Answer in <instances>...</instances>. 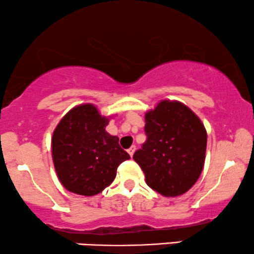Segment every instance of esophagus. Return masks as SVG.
Masks as SVG:
<instances>
[{"instance_id": "obj_1", "label": "esophagus", "mask_w": 254, "mask_h": 254, "mask_svg": "<svg viewBox=\"0 0 254 254\" xmlns=\"http://www.w3.org/2000/svg\"><path fill=\"white\" fill-rule=\"evenodd\" d=\"M135 149H136V147H135V146H131V147L129 148V149L127 150V151H128V154H129L130 156H133V155H134V153H135Z\"/></svg>"}]
</instances>
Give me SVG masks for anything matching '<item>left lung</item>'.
<instances>
[{
  "label": "left lung",
  "instance_id": "left-lung-1",
  "mask_svg": "<svg viewBox=\"0 0 254 254\" xmlns=\"http://www.w3.org/2000/svg\"><path fill=\"white\" fill-rule=\"evenodd\" d=\"M147 141L134 153L146 183L166 197L183 195L197 182L205 161L206 130L180 101L162 100L144 115Z\"/></svg>",
  "mask_w": 254,
  "mask_h": 254
}]
</instances>
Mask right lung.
Returning <instances> with one entry per match:
<instances>
[{
    "label": "right lung",
    "mask_w": 254,
    "mask_h": 254,
    "mask_svg": "<svg viewBox=\"0 0 254 254\" xmlns=\"http://www.w3.org/2000/svg\"><path fill=\"white\" fill-rule=\"evenodd\" d=\"M108 121L94 105L83 104L68 111L54 130L52 160L68 191L97 195L113 182L119 164L130 159L119 137L105 130Z\"/></svg>",
    "instance_id": "obj_1"
}]
</instances>
